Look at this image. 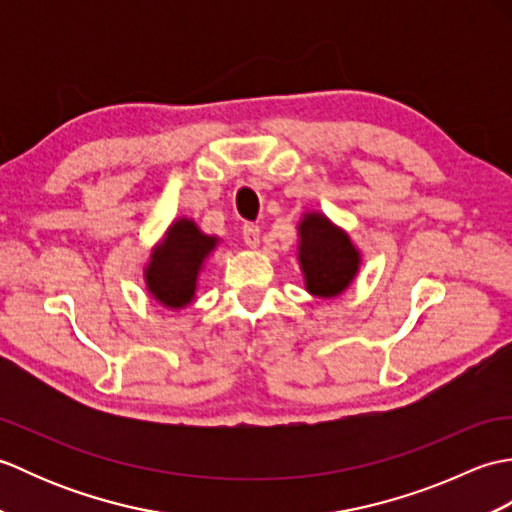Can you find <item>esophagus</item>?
<instances>
[{
  "instance_id": "1",
  "label": "esophagus",
  "mask_w": 512,
  "mask_h": 512,
  "mask_svg": "<svg viewBox=\"0 0 512 512\" xmlns=\"http://www.w3.org/2000/svg\"><path fill=\"white\" fill-rule=\"evenodd\" d=\"M244 242L248 248H257L259 246V237H262V233H259V226L257 224H244Z\"/></svg>"
}]
</instances>
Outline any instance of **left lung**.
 <instances>
[{"label":"left lung","instance_id":"1","mask_svg":"<svg viewBox=\"0 0 512 512\" xmlns=\"http://www.w3.org/2000/svg\"><path fill=\"white\" fill-rule=\"evenodd\" d=\"M297 231V259L306 290L321 299L343 295L361 268V250L341 226L319 211L303 213Z\"/></svg>","mask_w":512,"mask_h":512}]
</instances>
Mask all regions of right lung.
Returning <instances> with one entry per match:
<instances>
[{
    "mask_svg": "<svg viewBox=\"0 0 512 512\" xmlns=\"http://www.w3.org/2000/svg\"><path fill=\"white\" fill-rule=\"evenodd\" d=\"M220 244V237L206 235L189 217H178L165 237L151 248L145 266L149 295L167 310H182L195 299L204 262Z\"/></svg>",
    "mask_w": 512,
    "mask_h": 512,
    "instance_id": "add662e5",
    "label": "right lung"
}]
</instances>
